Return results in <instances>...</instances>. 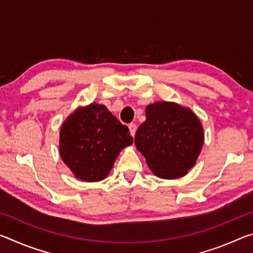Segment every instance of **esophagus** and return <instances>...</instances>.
Returning a JSON list of instances; mask_svg holds the SVG:
<instances>
[{
  "label": "esophagus",
  "instance_id": "obj_1",
  "mask_svg": "<svg viewBox=\"0 0 253 253\" xmlns=\"http://www.w3.org/2000/svg\"><path fill=\"white\" fill-rule=\"evenodd\" d=\"M128 128H129L130 135H131L132 137H134V136H135V134H136V129H137L136 125H135V124H129V125H128Z\"/></svg>",
  "mask_w": 253,
  "mask_h": 253
}]
</instances>
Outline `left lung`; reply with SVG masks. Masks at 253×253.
<instances>
[{
    "mask_svg": "<svg viewBox=\"0 0 253 253\" xmlns=\"http://www.w3.org/2000/svg\"><path fill=\"white\" fill-rule=\"evenodd\" d=\"M146 121L136 131L135 145L156 176L173 179L193 168L204 142L203 127L191 109L157 101L145 109Z\"/></svg>",
    "mask_w": 253,
    "mask_h": 253,
    "instance_id": "8db88e82",
    "label": "left lung"
}]
</instances>
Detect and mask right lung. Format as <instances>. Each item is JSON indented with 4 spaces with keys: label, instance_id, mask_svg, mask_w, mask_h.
I'll return each mask as SVG.
<instances>
[{
    "label": "right lung",
    "instance_id": "right-lung-1",
    "mask_svg": "<svg viewBox=\"0 0 253 253\" xmlns=\"http://www.w3.org/2000/svg\"><path fill=\"white\" fill-rule=\"evenodd\" d=\"M132 144L128 127L104 105L77 108L60 129V155L77 178L98 182L107 177L122 149Z\"/></svg>",
    "mask_w": 253,
    "mask_h": 253
}]
</instances>
